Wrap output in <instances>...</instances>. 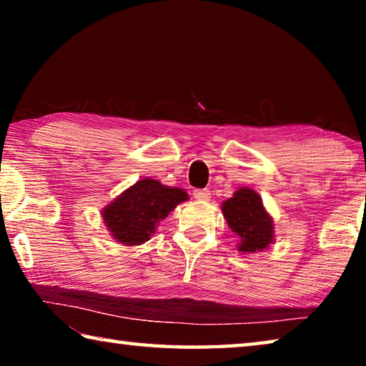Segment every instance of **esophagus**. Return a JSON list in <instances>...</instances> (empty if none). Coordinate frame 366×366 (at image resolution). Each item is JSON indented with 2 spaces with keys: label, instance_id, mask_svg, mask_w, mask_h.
<instances>
[{
  "label": "esophagus",
  "instance_id": "34e87169",
  "mask_svg": "<svg viewBox=\"0 0 366 366\" xmlns=\"http://www.w3.org/2000/svg\"><path fill=\"white\" fill-rule=\"evenodd\" d=\"M194 197L198 202H208L209 200V190L207 189H197L194 190Z\"/></svg>",
  "mask_w": 366,
  "mask_h": 366
}]
</instances>
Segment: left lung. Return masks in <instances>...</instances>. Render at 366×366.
I'll list each match as a JSON object with an SVG mask.
<instances>
[{
	"mask_svg": "<svg viewBox=\"0 0 366 366\" xmlns=\"http://www.w3.org/2000/svg\"><path fill=\"white\" fill-rule=\"evenodd\" d=\"M222 214L232 232L237 234V250L255 253L274 242V222L266 212L262 197L250 187H240L222 202Z\"/></svg>",
	"mask_w": 366,
	"mask_h": 366,
	"instance_id": "obj_1",
	"label": "left lung"
}]
</instances>
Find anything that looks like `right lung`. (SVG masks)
Wrapping results in <instances>:
<instances>
[{
  "instance_id": "add662e5",
  "label": "right lung",
  "mask_w": 366,
  "mask_h": 366,
  "mask_svg": "<svg viewBox=\"0 0 366 366\" xmlns=\"http://www.w3.org/2000/svg\"><path fill=\"white\" fill-rule=\"evenodd\" d=\"M185 200H189V194L184 189L145 177L108 203L102 209V218L116 242L140 245L150 240L159 221Z\"/></svg>"
}]
</instances>
